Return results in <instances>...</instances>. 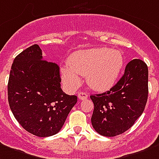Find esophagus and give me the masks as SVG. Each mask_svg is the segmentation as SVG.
I'll return each instance as SVG.
<instances>
[{
	"mask_svg": "<svg viewBox=\"0 0 159 159\" xmlns=\"http://www.w3.org/2000/svg\"><path fill=\"white\" fill-rule=\"evenodd\" d=\"M77 97H78V98L79 99H81V100H85V99H87L88 98V94L86 93H84V92H80V93H78V94H77Z\"/></svg>",
	"mask_w": 159,
	"mask_h": 159,
	"instance_id": "34e87169",
	"label": "esophagus"
}]
</instances>
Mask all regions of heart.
<instances>
[{
	"label": "heart",
	"mask_w": 159,
	"mask_h": 159,
	"mask_svg": "<svg viewBox=\"0 0 159 159\" xmlns=\"http://www.w3.org/2000/svg\"><path fill=\"white\" fill-rule=\"evenodd\" d=\"M124 64V58L118 50L95 48L72 53L67 66L61 69V79L66 86L73 88L85 77L87 84L93 90L103 91L112 87Z\"/></svg>",
	"instance_id": "b5f03b06"
}]
</instances>
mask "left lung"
I'll return each instance as SVG.
<instances>
[{
  "instance_id": "1",
  "label": "left lung",
  "mask_w": 159,
  "mask_h": 159,
  "mask_svg": "<svg viewBox=\"0 0 159 159\" xmlns=\"http://www.w3.org/2000/svg\"><path fill=\"white\" fill-rule=\"evenodd\" d=\"M148 95V68L140 59L125 66L124 75L109 91L92 94L94 104L91 121L98 133L116 136L134 125L144 111Z\"/></svg>"
}]
</instances>
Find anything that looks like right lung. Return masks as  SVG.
Segmentation results:
<instances>
[{
	"label": "right lung",
	"mask_w": 159,
	"mask_h": 159,
	"mask_svg": "<svg viewBox=\"0 0 159 159\" xmlns=\"http://www.w3.org/2000/svg\"><path fill=\"white\" fill-rule=\"evenodd\" d=\"M60 67L44 61L38 44L14 59L7 85L9 106L23 129L46 137L58 133L77 102L61 89Z\"/></svg>",
	"instance_id": "obj_1"
}]
</instances>
